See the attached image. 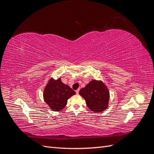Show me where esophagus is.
<instances>
[{
    "label": "esophagus",
    "instance_id": "obj_1",
    "mask_svg": "<svg viewBox=\"0 0 154 154\" xmlns=\"http://www.w3.org/2000/svg\"><path fill=\"white\" fill-rule=\"evenodd\" d=\"M79 91H80V89H77V90L76 91V94H78Z\"/></svg>",
    "mask_w": 154,
    "mask_h": 154
}]
</instances>
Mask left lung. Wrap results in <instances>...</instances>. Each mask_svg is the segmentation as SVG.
Segmentation results:
<instances>
[{
  "label": "left lung",
  "instance_id": "8db88e82",
  "mask_svg": "<svg viewBox=\"0 0 154 154\" xmlns=\"http://www.w3.org/2000/svg\"><path fill=\"white\" fill-rule=\"evenodd\" d=\"M79 94L85 99L87 106L95 112L105 110L109 101V92L103 82L92 80L80 89Z\"/></svg>",
  "mask_w": 154,
  "mask_h": 154
}]
</instances>
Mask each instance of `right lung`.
Masks as SVG:
<instances>
[{"instance_id":"1","label":"right lung","mask_w":154,"mask_h":154,"mask_svg":"<svg viewBox=\"0 0 154 154\" xmlns=\"http://www.w3.org/2000/svg\"><path fill=\"white\" fill-rule=\"evenodd\" d=\"M74 94L76 92L62 82L60 78L57 80L50 79L44 91V99L51 109L57 112L62 110L67 100Z\"/></svg>"}]
</instances>
